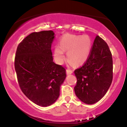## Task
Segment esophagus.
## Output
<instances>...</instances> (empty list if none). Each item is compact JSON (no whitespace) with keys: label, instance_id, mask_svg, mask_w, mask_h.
<instances>
[{"label":"esophagus","instance_id":"1","mask_svg":"<svg viewBox=\"0 0 127 127\" xmlns=\"http://www.w3.org/2000/svg\"><path fill=\"white\" fill-rule=\"evenodd\" d=\"M66 73L67 75H70V74L73 73V71L72 70H70L69 69H67L66 70Z\"/></svg>","mask_w":127,"mask_h":127}]
</instances>
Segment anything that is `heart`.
Here are the masks:
<instances>
[{
  "mask_svg": "<svg viewBox=\"0 0 127 127\" xmlns=\"http://www.w3.org/2000/svg\"><path fill=\"white\" fill-rule=\"evenodd\" d=\"M92 47V40L88 35L66 34L60 40V46H56L54 56L57 62L62 63L64 59V51L67 52V60L71 64L80 65L88 58Z\"/></svg>",
  "mask_w": 127,
  "mask_h": 127,
  "instance_id": "b5f03b06",
  "label": "heart"
}]
</instances>
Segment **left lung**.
<instances>
[{
    "instance_id": "8db88e82",
    "label": "left lung",
    "mask_w": 127,
    "mask_h": 127,
    "mask_svg": "<svg viewBox=\"0 0 127 127\" xmlns=\"http://www.w3.org/2000/svg\"><path fill=\"white\" fill-rule=\"evenodd\" d=\"M74 73V90L81 101L93 104L104 97L112 82L113 61L108 45L100 36H96L87 62Z\"/></svg>"
}]
</instances>
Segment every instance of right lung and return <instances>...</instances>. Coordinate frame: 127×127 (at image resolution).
Returning <instances> with one entry per match:
<instances>
[{"label":"right lung","instance_id":"right-lung-1","mask_svg":"<svg viewBox=\"0 0 127 127\" xmlns=\"http://www.w3.org/2000/svg\"><path fill=\"white\" fill-rule=\"evenodd\" d=\"M52 30L33 32L18 45L15 69L20 88L37 105L46 107L54 103L64 81L65 68L53 62Z\"/></svg>","mask_w":127,"mask_h":127}]
</instances>
